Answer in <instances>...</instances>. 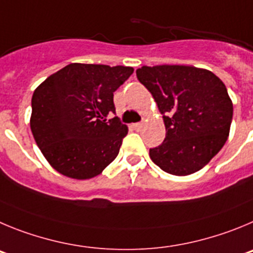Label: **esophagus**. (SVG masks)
<instances>
[{
	"mask_svg": "<svg viewBox=\"0 0 253 253\" xmlns=\"http://www.w3.org/2000/svg\"><path fill=\"white\" fill-rule=\"evenodd\" d=\"M142 126H143L142 124H133V125H132V127H133V128H135L136 131H138V129L142 128Z\"/></svg>",
	"mask_w": 253,
	"mask_h": 253,
	"instance_id": "esophagus-1",
	"label": "esophagus"
}]
</instances>
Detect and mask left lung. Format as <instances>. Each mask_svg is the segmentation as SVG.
Returning <instances> with one entry per match:
<instances>
[{
	"instance_id": "obj_1",
	"label": "left lung",
	"mask_w": 253,
	"mask_h": 253,
	"mask_svg": "<svg viewBox=\"0 0 253 253\" xmlns=\"http://www.w3.org/2000/svg\"><path fill=\"white\" fill-rule=\"evenodd\" d=\"M164 115L166 136L150 158L169 174H194L219 152L231 129L233 103L222 81L192 65H143L136 70Z\"/></svg>"
}]
</instances>
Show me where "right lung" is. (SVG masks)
<instances>
[{"instance_id": "obj_1", "label": "right lung", "mask_w": 253, "mask_h": 253, "mask_svg": "<svg viewBox=\"0 0 253 253\" xmlns=\"http://www.w3.org/2000/svg\"><path fill=\"white\" fill-rule=\"evenodd\" d=\"M132 73L131 67L72 63L34 90L31 132L59 174L92 179L115 160L128 127L107 117L115 112L113 92Z\"/></svg>"}]
</instances>
